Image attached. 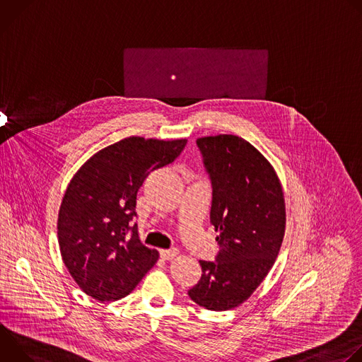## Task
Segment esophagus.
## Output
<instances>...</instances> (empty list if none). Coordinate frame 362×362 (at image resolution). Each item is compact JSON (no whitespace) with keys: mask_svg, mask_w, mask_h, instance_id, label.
Instances as JSON below:
<instances>
[{"mask_svg":"<svg viewBox=\"0 0 362 362\" xmlns=\"http://www.w3.org/2000/svg\"><path fill=\"white\" fill-rule=\"evenodd\" d=\"M177 253H179V250L175 249V247L173 249H162L160 250V257L165 261H170V259H173V257L177 256Z\"/></svg>","mask_w":362,"mask_h":362,"instance_id":"34e87169","label":"esophagus"}]
</instances>
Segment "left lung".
Returning a JSON list of instances; mask_svg holds the SVG:
<instances>
[{"instance_id":"obj_1","label":"left lung","mask_w":362,"mask_h":362,"mask_svg":"<svg viewBox=\"0 0 362 362\" xmlns=\"http://www.w3.org/2000/svg\"><path fill=\"white\" fill-rule=\"evenodd\" d=\"M196 144L212 182L211 223L221 247L214 262L199 261L200 281L189 289L197 305L228 311L243 303L275 264L285 235V199L272 165L233 134Z\"/></svg>"}]
</instances>
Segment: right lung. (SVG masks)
I'll use <instances>...</instances> for the list:
<instances>
[{
    "label": "right lung",
    "mask_w": 362,
    "mask_h": 362,
    "mask_svg": "<svg viewBox=\"0 0 362 362\" xmlns=\"http://www.w3.org/2000/svg\"><path fill=\"white\" fill-rule=\"evenodd\" d=\"M187 140L127 137L97 151L73 176L57 222L63 262L97 300L129 295L159 259L132 225L136 196L150 172L172 163Z\"/></svg>",
    "instance_id": "right-lung-1"
}]
</instances>
